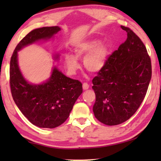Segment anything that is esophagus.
<instances>
[{
  "label": "esophagus",
  "mask_w": 161,
  "mask_h": 161,
  "mask_svg": "<svg viewBox=\"0 0 161 161\" xmlns=\"http://www.w3.org/2000/svg\"><path fill=\"white\" fill-rule=\"evenodd\" d=\"M82 87H83V89L84 90H86V89H89V85L87 83H86V82H84V83H83V84H82Z\"/></svg>",
  "instance_id": "34e87169"
}]
</instances>
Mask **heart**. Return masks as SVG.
Wrapping results in <instances>:
<instances>
[{"label": "heart", "instance_id": "b5f03b06", "mask_svg": "<svg viewBox=\"0 0 161 161\" xmlns=\"http://www.w3.org/2000/svg\"><path fill=\"white\" fill-rule=\"evenodd\" d=\"M74 54L66 53L64 55V64L69 75H75L80 68L78 59L83 58L84 66L91 72H98L102 70L107 64L109 49L101 40L93 39L87 40L75 46Z\"/></svg>", "mask_w": 161, "mask_h": 161}]
</instances>
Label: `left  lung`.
<instances>
[{"label":"left lung","mask_w":161,"mask_h":161,"mask_svg":"<svg viewBox=\"0 0 161 161\" xmlns=\"http://www.w3.org/2000/svg\"><path fill=\"white\" fill-rule=\"evenodd\" d=\"M121 28L127 32L126 40L92 80L94 116L108 126L124 123L136 113L152 75L151 58L143 42L130 28Z\"/></svg>","instance_id":"1"}]
</instances>
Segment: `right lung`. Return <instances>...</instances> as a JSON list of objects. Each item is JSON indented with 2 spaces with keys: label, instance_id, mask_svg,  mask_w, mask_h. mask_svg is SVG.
I'll return each instance as SVG.
<instances>
[{
  "label": "right lung",
  "instance_id": "right-lung-1",
  "mask_svg": "<svg viewBox=\"0 0 161 161\" xmlns=\"http://www.w3.org/2000/svg\"><path fill=\"white\" fill-rule=\"evenodd\" d=\"M60 31L58 26L33 30L18 43L10 59V85L13 99L28 121L40 128L53 129L66 121L82 93V84L66 77L56 67L44 82L30 83L19 67L18 52L40 40H49ZM59 56L55 54L54 59H58Z\"/></svg>",
  "mask_w": 161,
  "mask_h": 161
}]
</instances>
